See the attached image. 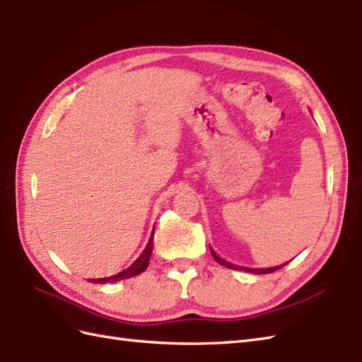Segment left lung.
<instances>
[{"label":"left lung","instance_id":"8db88e82","mask_svg":"<svg viewBox=\"0 0 362 362\" xmlns=\"http://www.w3.org/2000/svg\"><path fill=\"white\" fill-rule=\"evenodd\" d=\"M211 253H212V256H214V259L218 262V264H221L223 267H227V268H232V270H244V272H249V273H253V274H268V273H273V272H277V270H281V268L284 267V265H286V264H284V265H277V267H272V268H244V267H238V265H235V264H230V262H227V261H224V259H221V257L216 255L212 249H211Z\"/></svg>","mask_w":362,"mask_h":362}]
</instances>
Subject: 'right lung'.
<instances>
[{"instance_id": "1", "label": "right lung", "mask_w": 362, "mask_h": 362, "mask_svg": "<svg viewBox=\"0 0 362 362\" xmlns=\"http://www.w3.org/2000/svg\"><path fill=\"white\" fill-rule=\"evenodd\" d=\"M153 235H154V229H153V233L150 236L148 240V244L146 247V250H144L141 253V256L138 257V259L133 262L129 268H126V270L119 272L118 274H113V276H109V277H100V279H88L89 282L92 284H110V282H118V281H122V279H130L133 276H138L141 274L144 270H147V267L150 264V256H151V250H153Z\"/></svg>"}]
</instances>
